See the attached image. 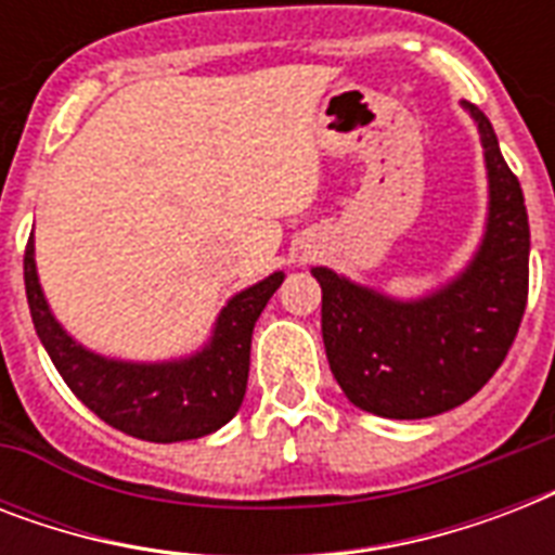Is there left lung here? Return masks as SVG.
Returning <instances> with one entry per match:
<instances>
[{
  "label": "left lung",
  "mask_w": 555,
  "mask_h": 555,
  "mask_svg": "<svg viewBox=\"0 0 555 555\" xmlns=\"http://www.w3.org/2000/svg\"><path fill=\"white\" fill-rule=\"evenodd\" d=\"M490 169V224L464 276L417 302H395L313 268L322 287V339L331 371L354 405L379 417L421 421L478 395L513 348L530 291L525 192L481 108Z\"/></svg>",
  "instance_id": "left-lung-1"
}]
</instances>
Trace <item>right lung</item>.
<instances>
[{
    "mask_svg": "<svg viewBox=\"0 0 555 555\" xmlns=\"http://www.w3.org/2000/svg\"><path fill=\"white\" fill-rule=\"evenodd\" d=\"M22 264L30 320L65 386L100 421L152 443L204 438L238 412L250 371L253 325L285 279L273 273L233 296L218 317L216 337L201 354L181 363L134 365L91 354L56 325L39 291L30 238Z\"/></svg>",
    "mask_w": 555,
    "mask_h": 555,
    "instance_id": "add662e5",
    "label": "right lung"
}]
</instances>
